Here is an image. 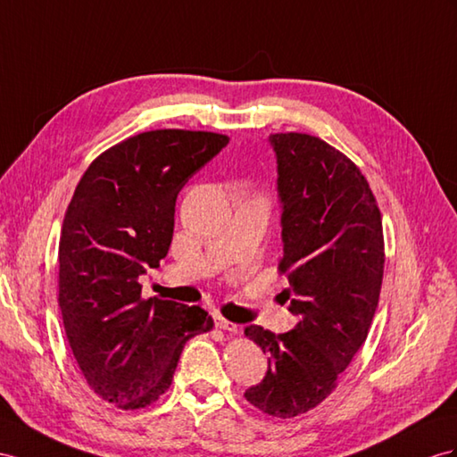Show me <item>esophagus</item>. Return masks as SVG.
I'll use <instances>...</instances> for the list:
<instances>
[{
	"label": "esophagus",
	"mask_w": 457,
	"mask_h": 457,
	"mask_svg": "<svg viewBox=\"0 0 457 457\" xmlns=\"http://www.w3.org/2000/svg\"><path fill=\"white\" fill-rule=\"evenodd\" d=\"M214 320H216V326H218L220 330H226V332H231V334H237L239 332V326L237 324L226 320L224 317H220V314H216Z\"/></svg>",
	"instance_id": "esophagus-1"
}]
</instances>
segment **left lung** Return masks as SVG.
Segmentation results:
<instances>
[{
	"label": "left lung",
	"instance_id": "left-lung-1",
	"mask_svg": "<svg viewBox=\"0 0 457 457\" xmlns=\"http://www.w3.org/2000/svg\"><path fill=\"white\" fill-rule=\"evenodd\" d=\"M284 203L278 272L297 317L291 332L251 324L245 336L268 355L266 378L245 397L262 413L291 419L320 405L365 344L384 276L377 198L344 152L307 133L270 137Z\"/></svg>",
	"mask_w": 457,
	"mask_h": 457
}]
</instances>
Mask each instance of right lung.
Here are the masks:
<instances>
[{
	"instance_id": "1",
	"label": "right lung",
	"mask_w": 457,
	"mask_h": 457,
	"mask_svg": "<svg viewBox=\"0 0 457 457\" xmlns=\"http://www.w3.org/2000/svg\"><path fill=\"white\" fill-rule=\"evenodd\" d=\"M228 135L156 129L90 163L62 226L57 303L88 388L120 409L166 394L187 340L214 328L201 307L143 299L138 278L158 268L173 237L175 198Z\"/></svg>"
}]
</instances>
